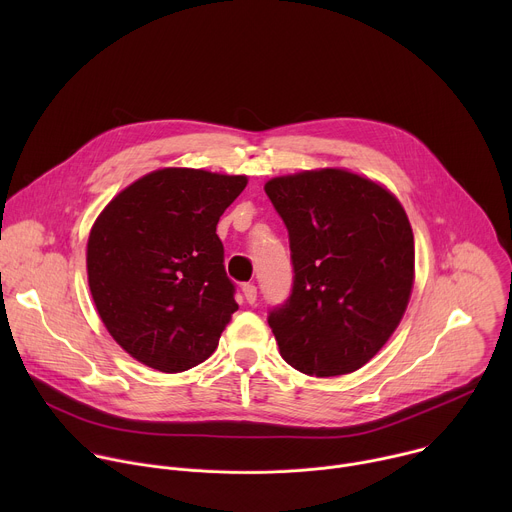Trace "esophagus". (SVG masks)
Instances as JSON below:
<instances>
[{
    "instance_id": "34e87169",
    "label": "esophagus",
    "mask_w": 512,
    "mask_h": 512,
    "mask_svg": "<svg viewBox=\"0 0 512 512\" xmlns=\"http://www.w3.org/2000/svg\"><path fill=\"white\" fill-rule=\"evenodd\" d=\"M243 296L249 304L257 302V287L253 283H243Z\"/></svg>"
}]
</instances>
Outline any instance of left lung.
Masks as SVG:
<instances>
[{"label":"left lung","instance_id":"left-lung-1","mask_svg":"<svg viewBox=\"0 0 512 512\" xmlns=\"http://www.w3.org/2000/svg\"><path fill=\"white\" fill-rule=\"evenodd\" d=\"M265 192L287 227L294 265L289 298L267 318L279 354L310 377L358 371L411 298L415 247L401 202L338 168L279 176Z\"/></svg>","mask_w":512,"mask_h":512}]
</instances>
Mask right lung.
I'll use <instances>...</instances> for the list:
<instances>
[{
  "label": "right lung",
  "instance_id": "1",
  "mask_svg": "<svg viewBox=\"0 0 512 512\" xmlns=\"http://www.w3.org/2000/svg\"><path fill=\"white\" fill-rule=\"evenodd\" d=\"M245 186L247 176L164 168L121 190L95 221L91 296L115 342L145 367H196L239 310L216 225Z\"/></svg>",
  "mask_w": 512,
  "mask_h": 512
}]
</instances>
